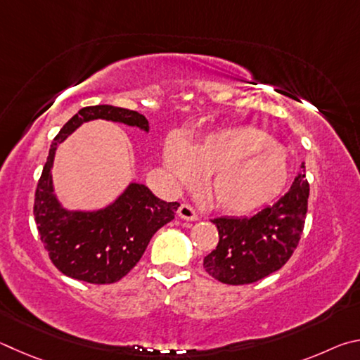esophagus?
Returning a JSON list of instances; mask_svg holds the SVG:
<instances>
[{
    "mask_svg": "<svg viewBox=\"0 0 360 360\" xmlns=\"http://www.w3.org/2000/svg\"><path fill=\"white\" fill-rule=\"evenodd\" d=\"M179 217L181 219H185V221H196L198 219V213L196 210L193 209V207H190L188 204H181L180 209H179Z\"/></svg>",
    "mask_w": 360,
    "mask_h": 360,
    "instance_id": "esophagus-1",
    "label": "esophagus"
}]
</instances>
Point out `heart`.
<instances>
[{"label":"heart","instance_id":"obj_1","mask_svg":"<svg viewBox=\"0 0 360 360\" xmlns=\"http://www.w3.org/2000/svg\"><path fill=\"white\" fill-rule=\"evenodd\" d=\"M164 166L176 185H191L200 174H207V200L234 215L270 202L289 176L285 148L253 126L213 132L191 147L179 137H169L164 145Z\"/></svg>","mask_w":360,"mask_h":360}]
</instances>
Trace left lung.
<instances>
[{
  "label": "left lung",
  "mask_w": 360,
  "mask_h": 360,
  "mask_svg": "<svg viewBox=\"0 0 360 360\" xmlns=\"http://www.w3.org/2000/svg\"><path fill=\"white\" fill-rule=\"evenodd\" d=\"M285 196L253 217L212 219L219 242L204 257L205 272L224 285H250L280 270L297 248L304 231L310 185L305 166Z\"/></svg>",
  "instance_id": "left-lung-1"
}]
</instances>
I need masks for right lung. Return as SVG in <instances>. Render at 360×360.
<instances>
[{"mask_svg": "<svg viewBox=\"0 0 360 360\" xmlns=\"http://www.w3.org/2000/svg\"><path fill=\"white\" fill-rule=\"evenodd\" d=\"M91 120L123 123L148 132L142 113L109 104L80 109L60 129L49 150L46 166L37 181L34 219L50 261L74 280L109 285L122 280L141 261L158 229L172 221L179 202L156 198L142 184H131L109 205L98 210H69L55 194L52 167L58 145Z\"/></svg>", "mask_w": 360, "mask_h": 360, "instance_id": "add662e5", "label": "right lung"}]
</instances>
